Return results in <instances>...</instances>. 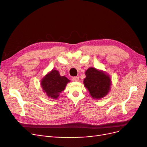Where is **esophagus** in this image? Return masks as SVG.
<instances>
[{
    "label": "esophagus",
    "instance_id": "1",
    "mask_svg": "<svg viewBox=\"0 0 147 147\" xmlns=\"http://www.w3.org/2000/svg\"><path fill=\"white\" fill-rule=\"evenodd\" d=\"M71 80L73 82H78L79 80V77H72Z\"/></svg>",
    "mask_w": 147,
    "mask_h": 147
}]
</instances>
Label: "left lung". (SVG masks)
<instances>
[{
    "label": "left lung",
    "mask_w": 147,
    "mask_h": 147,
    "mask_svg": "<svg viewBox=\"0 0 147 147\" xmlns=\"http://www.w3.org/2000/svg\"><path fill=\"white\" fill-rule=\"evenodd\" d=\"M85 74L86 77L83 81L84 85L92 98L101 99L109 93L111 85L109 75L92 67L87 69Z\"/></svg>",
    "instance_id": "1"
}]
</instances>
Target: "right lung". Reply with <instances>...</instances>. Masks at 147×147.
I'll return each mask as SVG.
<instances>
[{"label":"right lung","mask_w":147,"mask_h":147,"mask_svg":"<svg viewBox=\"0 0 147 147\" xmlns=\"http://www.w3.org/2000/svg\"><path fill=\"white\" fill-rule=\"evenodd\" d=\"M69 80L65 76H61L58 71L52 70L46 75L41 82V85L44 92L48 96L57 99L59 94L63 91Z\"/></svg>","instance_id":"1"}]
</instances>
